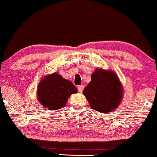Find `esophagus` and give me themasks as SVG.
Here are the masks:
<instances>
[{"instance_id":"34e87169","label":"esophagus","mask_w":157,"mask_h":157,"mask_svg":"<svg viewBox=\"0 0 157 157\" xmlns=\"http://www.w3.org/2000/svg\"><path fill=\"white\" fill-rule=\"evenodd\" d=\"M84 86H83V85H80V86H78V91L80 92V93H82V92L83 91V90H84Z\"/></svg>"}]
</instances>
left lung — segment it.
<instances>
[{
  "label": "left lung",
  "mask_w": 157,
  "mask_h": 157,
  "mask_svg": "<svg viewBox=\"0 0 157 157\" xmlns=\"http://www.w3.org/2000/svg\"><path fill=\"white\" fill-rule=\"evenodd\" d=\"M91 79L83 91L91 108L101 113H110L118 108L122 101L124 90L117 75L111 70L98 68Z\"/></svg>",
  "instance_id": "1"
}]
</instances>
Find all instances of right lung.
I'll use <instances>...</instances> for the list:
<instances>
[{
    "label": "right lung",
    "instance_id": "add662e5",
    "mask_svg": "<svg viewBox=\"0 0 157 157\" xmlns=\"http://www.w3.org/2000/svg\"><path fill=\"white\" fill-rule=\"evenodd\" d=\"M76 93H78L76 86L57 73L47 75L42 78L37 88L39 103L50 110L63 108L71 94Z\"/></svg>",
    "mask_w": 157,
    "mask_h": 157
}]
</instances>
